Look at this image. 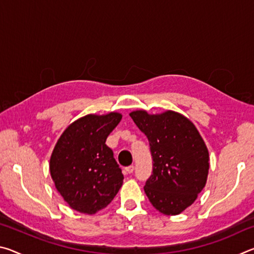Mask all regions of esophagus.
<instances>
[{
  "mask_svg": "<svg viewBox=\"0 0 254 254\" xmlns=\"http://www.w3.org/2000/svg\"><path fill=\"white\" fill-rule=\"evenodd\" d=\"M133 170H134V166H128V167H127L126 169H124L126 174H132Z\"/></svg>",
  "mask_w": 254,
  "mask_h": 254,
  "instance_id": "34e87169",
  "label": "esophagus"
}]
</instances>
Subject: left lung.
Wrapping results in <instances>:
<instances>
[{
    "instance_id": "left-lung-1",
    "label": "left lung",
    "mask_w": 254,
    "mask_h": 254,
    "mask_svg": "<svg viewBox=\"0 0 254 254\" xmlns=\"http://www.w3.org/2000/svg\"><path fill=\"white\" fill-rule=\"evenodd\" d=\"M130 117L147 135L153 160L144 192L165 215H178L203 190L209 170V154L203 137L188 118L175 111L149 114L133 111Z\"/></svg>"
}]
</instances>
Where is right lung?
Returning <instances> with one entry per match:
<instances>
[{"mask_svg": "<svg viewBox=\"0 0 254 254\" xmlns=\"http://www.w3.org/2000/svg\"><path fill=\"white\" fill-rule=\"evenodd\" d=\"M122 114H88L66 127L49 161L55 187L77 212L93 215L105 208L123 184L113 151L105 144Z\"/></svg>", "mask_w": 254, "mask_h": 254, "instance_id": "add662e5", "label": "right lung"}]
</instances>
